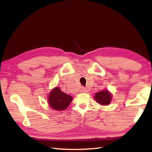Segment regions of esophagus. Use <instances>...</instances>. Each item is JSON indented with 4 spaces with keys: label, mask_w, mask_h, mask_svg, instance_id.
Returning a JSON list of instances; mask_svg holds the SVG:
<instances>
[{
    "label": "esophagus",
    "mask_w": 152,
    "mask_h": 152,
    "mask_svg": "<svg viewBox=\"0 0 152 152\" xmlns=\"http://www.w3.org/2000/svg\"><path fill=\"white\" fill-rule=\"evenodd\" d=\"M87 91H86V88H81V89H80V92L81 93H86Z\"/></svg>",
    "instance_id": "obj_1"
}]
</instances>
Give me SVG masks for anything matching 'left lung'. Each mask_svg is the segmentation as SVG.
<instances>
[{
    "mask_svg": "<svg viewBox=\"0 0 152 152\" xmlns=\"http://www.w3.org/2000/svg\"><path fill=\"white\" fill-rule=\"evenodd\" d=\"M112 94L108 90H103L102 91L96 93L94 96V99L99 104L106 106L110 104L112 101Z\"/></svg>",
    "mask_w": 152,
    "mask_h": 152,
    "instance_id": "obj_1",
    "label": "left lung"
}]
</instances>
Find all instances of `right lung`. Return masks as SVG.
I'll return each mask as SVG.
<instances>
[{
  "mask_svg": "<svg viewBox=\"0 0 152 152\" xmlns=\"http://www.w3.org/2000/svg\"><path fill=\"white\" fill-rule=\"evenodd\" d=\"M72 100V96L63 93L58 87L51 90L48 96L50 106L56 111L64 110L69 106Z\"/></svg>",
  "mask_w": 152,
  "mask_h": 152,
  "instance_id": "right-lung-1",
  "label": "right lung"
}]
</instances>
